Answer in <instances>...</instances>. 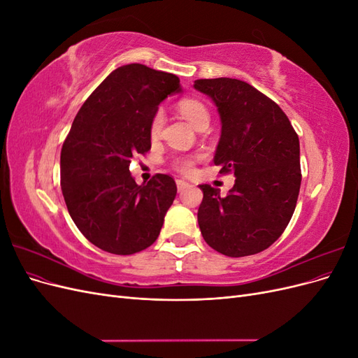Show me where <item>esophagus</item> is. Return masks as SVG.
Instances as JSON below:
<instances>
[{
  "label": "esophagus",
  "instance_id": "1",
  "mask_svg": "<svg viewBox=\"0 0 358 358\" xmlns=\"http://www.w3.org/2000/svg\"><path fill=\"white\" fill-rule=\"evenodd\" d=\"M176 185H178V191L180 192V191H183L185 188H188L189 183L185 182V180H182V179H178V180H176Z\"/></svg>",
  "mask_w": 358,
  "mask_h": 358
}]
</instances>
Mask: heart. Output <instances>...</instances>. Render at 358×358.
Listing matches in <instances>:
<instances>
[{
    "label": "heart",
    "instance_id": "1",
    "mask_svg": "<svg viewBox=\"0 0 358 358\" xmlns=\"http://www.w3.org/2000/svg\"><path fill=\"white\" fill-rule=\"evenodd\" d=\"M178 109L180 112V115L197 129H200L201 127L209 125V119H210L209 110H208V107H206L200 100L183 99L179 101ZM162 125H164V113H162L161 110H157L154 113L152 119H150V124H149L150 137H157L161 133ZM171 166L176 171L182 173V175H189L194 166H196V159L191 157H175L171 159Z\"/></svg>",
    "mask_w": 358,
    "mask_h": 358
}]
</instances>
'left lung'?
<instances>
[{"mask_svg": "<svg viewBox=\"0 0 358 358\" xmlns=\"http://www.w3.org/2000/svg\"><path fill=\"white\" fill-rule=\"evenodd\" d=\"M221 116L213 162L221 175L234 173L225 197L200 185L199 225L203 239L227 257H246L275 243L294 213L301 183L299 136L282 109L243 80L199 79Z\"/></svg>", "mask_w": 358, "mask_h": 358, "instance_id": "8db88e82", "label": "left lung"}]
</instances>
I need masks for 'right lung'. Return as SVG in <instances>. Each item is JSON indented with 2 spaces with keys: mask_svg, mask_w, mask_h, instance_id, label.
Returning a JSON list of instances; mask_svg holds the SVG:
<instances>
[{
  "mask_svg": "<svg viewBox=\"0 0 358 358\" xmlns=\"http://www.w3.org/2000/svg\"><path fill=\"white\" fill-rule=\"evenodd\" d=\"M171 73L128 64L96 86L61 149V189L80 233L96 248L131 255L152 245L176 197V182L157 173L137 185L129 162L150 149L158 104L180 91Z\"/></svg>",
  "mask_w": 358,
  "mask_h": 358,
  "instance_id": "add662e5",
  "label": "right lung"
}]
</instances>
